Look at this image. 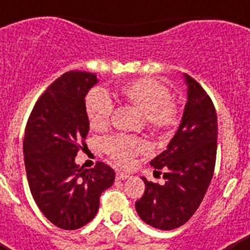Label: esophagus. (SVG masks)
<instances>
[{
    "label": "esophagus",
    "instance_id": "esophagus-1",
    "mask_svg": "<svg viewBox=\"0 0 250 250\" xmlns=\"http://www.w3.org/2000/svg\"><path fill=\"white\" fill-rule=\"evenodd\" d=\"M116 178H118V180H125V179L130 178V174L124 173V171H119V173L116 174Z\"/></svg>",
    "mask_w": 250,
    "mask_h": 250
}]
</instances>
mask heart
<instances>
[{
    "instance_id": "b5f03b06",
    "label": "heart",
    "mask_w": 250,
    "mask_h": 250,
    "mask_svg": "<svg viewBox=\"0 0 250 250\" xmlns=\"http://www.w3.org/2000/svg\"><path fill=\"white\" fill-rule=\"evenodd\" d=\"M112 95L121 103L144 114L147 129L156 135H167L179 121V110L169 99V91L163 83L152 79H138L118 86ZM85 111L91 129L103 131L109 126L112 104L101 90H92L85 99ZM105 150L119 165L131 164L138 154L149 150L144 140L130 136H114L105 141Z\"/></svg>"
}]
</instances>
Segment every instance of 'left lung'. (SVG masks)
<instances>
[{
	"mask_svg": "<svg viewBox=\"0 0 250 250\" xmlns=\"http://www.w3.org/2000/svg\"><path fill=\"white\" fill-rule=\"evenodd\" d=\"M182 121L167 150L150 161L154 174L163 170L164 184L145 183L144 195L135 203L139 216L161 230L182 227L199 208L213 178L218 120L209 95L189 75Z\"/></svg>",
	"mask_w": 250,
	"mask_h": 250,
	"instance_id": "1",
	"label": "left lung"
}]
</instances>
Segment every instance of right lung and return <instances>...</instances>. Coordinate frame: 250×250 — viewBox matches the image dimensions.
I'll return each mask as SVG.
<instances>
[{"label": "right lung", "mask_w": 250, "mask_h": 250, "mask_svg": "<svg viewBox=\"0 0 250 250\" xmlns=\"http://www.w3.org/2000/svg\"><path fill=\"white\" fill-rule=\"evenodd\" d=\"M96 75L70 71L37 100L23 138L28 185L40 210L56 227L75 230L95 218L100 196L115 182V171L99 161L92 169L75 163L89 132L85 98Z\"/></svg>", "instance_id": "right-lung-1"}]
</instances>
